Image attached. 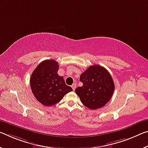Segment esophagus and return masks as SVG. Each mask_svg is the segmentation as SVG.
Wrapping results in <instances>:
<instances>
[{
	"label": "esophagus",
	"instance_id": "obj_1",
	"mask_svg": "<svg viewBox=\"0 0 148 148\" xmlns=\"http://www.w3.org/2000/svg\"><path fill=\"white\" fill-rule=\"evenodd\" d=\"M72 90H75V89H76V84H72Z\"/></svg>",
	"mask_w": 148,
	"mask_h": 148
}]
</instances>
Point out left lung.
<instances>
[{
  "instance_id": "left-lung-1",
  "label": "left lung",
  "mask_w": 148,
  "mask_h": 148,
  "mask_svg": "<svg viewBox=\"0 0 148 148\" xmlns=\"http://www.w3.org/2000/svg\"><path fill=\"white\" fill-rule=\"evenodd\" d=\"M83 86L75 91L84 105L94 110L109 101L113 94L114 84L109 72L101 66H91L79 77Z\"/></svg>"
}]
</instances>
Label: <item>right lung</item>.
Listing matches in <instances>:
<instances>
[{
  "instance_id": "1",
  "label": "right lung",
  "mask_w": 148,
  "mask_h": 148,
  "mask_svg": "<svg viewBox=\"0 0 148 148\" xmlns=\"http://www.w3.org/2000/svg\"><path fill=\"white\" fill-rule=\"evenodd\" d=\"M58 63L55 60H45L34 70L30 78V86L36 99L45 106L57 104L64 96L72 91L65 84L63 77L57 73Z\"/></svg>"
}]
</instances>
